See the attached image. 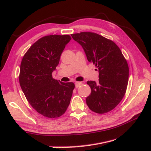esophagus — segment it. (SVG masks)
I'll return each mask as SVG.
<instances>
[{"instance_id":"34e87169","label":"esophagus","mask_w":151,"mask_h":151,"mask_svg":"<svg viewBox=\"0 0 151 151\" xmlns=\"http://www.w3.org/2000/svg\"><path fill=\"white\" fill-rule=\"evenodd\" d=\"M82 84H83V83H82L81 82H76V83H75V86H76V88H78V87H79Z\"/></svg>"}]
</instances>
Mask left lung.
<instances>
[{"label":"left lung","instance_id":"left-lung-1","mask_svg":"<svg viewBox=\"0 0 151 151\" xmlns=\"http://www.w3.org/2000/svg\"><path fill=\"white\" fill-rule=\"evenodd\" d=\"M71 36L99 72L98 83L87 82L91 89L86 99L87 105L99 114L112 110L124 96L129 81V66L120 49L111 40L94 33L82 32Z\"/></svg>","mask_w":151,"mask_h":151}]
</instances>
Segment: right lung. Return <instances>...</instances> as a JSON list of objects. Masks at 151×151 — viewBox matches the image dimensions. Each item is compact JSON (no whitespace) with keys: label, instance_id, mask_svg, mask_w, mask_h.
<instances>
[{"label":"right lung","instance_id":"1","mask_svg":"<svg viewBox=\"0 0 151 151\" xmlns=\"http://www.w3.org/2000/svg\"><path fill=\"white\" fill-rule=\"evenodd\" d=\"M69 35H49L36 42L21 61L19 83L31 106L41 115L57 118L65 112L70 104L73 83L53 79Z\"/></svg>","mask_w":151,"mask_h":151}]
</instances>
